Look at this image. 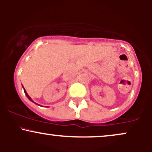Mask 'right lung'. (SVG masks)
Masks as SVG:
<instances>
[{"label": "right lung", "instance_id": "add662e5", "mask_svg": "<svg viewBox=\"0 0 152 152\" xmlns=\"http://www.w3.org/2000/svg\"><path fill=\"white\" fill-rule=\"evenodd\" d=\"M23 90H24V92H25V94H26V96H27V98L28 99H29V100H30L31 101V102H32L33 103H35L34 102V101H33L32 100V99H31V97L30 96H29V95H28V94H27V92H26V91L25 90V88H23ZM35 104H36V103H35ZM37 105H39V104H37ZM40 106V105H39Z\"/></svg>", "mask_w": 152, "mask_h": 152}]
</instances>
